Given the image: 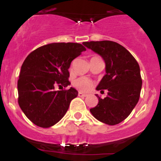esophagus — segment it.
Wrapping results in <instances>:
<instances>
[{"label": "esophagus", "instance_id": "1", "mask_svg": "<svg viewBox=\"0 0 161 161\" xmlns=\"http://www.w3.org/2000/svg\"><path fill=\"white\" fill-rule=\"evenodd\" d=\"M78 96L79 97H86L87 96V94H86V93H82V92H79V93H78Z\"/></svg>", "mask_w": 161, "mask_h": 161}]
</instances>
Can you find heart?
<instances>
[{"mask_svg": "<svg viewBox=\"0 0 161 161\" xmlns=\"http://www.w3.org/2000/svg\"><path fill=\"white\" fill-rule=\"evenodd\" d=\"M93 83L90 79L85 76H81L77 79H76L73 81V86L78 89V90L84 91H89L91 88L93 87Z\"/></svg>", "mask_w": 161, "mask_h": 161, "instance_id": "obj_1", "label": "heart"}]
</instances>
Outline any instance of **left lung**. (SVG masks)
Segmentation results:
<instances>
[{
	"instance_id": "8db88e82",
	"label": "left lung",
	"mask_w": 161,
	"mask_h": 161,
	"mask_svg": "<svg viewBox=\"0 0 161 161\" xmlns=\"http://www.w3.org/2000/svg\"><path fill=\"white\" fill-rule=\"evenodd\" d=\"M83 44L100 55L106 63V74L97 90L102 92L106 89L107 96L102 99L96 94L99 102L90 109L91 114L102 123L119 124L128 117L139 102L142 88L139 64L124 47L117 42L104 40Z\"/></svg>"
}]
</instances>
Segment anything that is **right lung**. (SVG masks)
I'll use <instances>...</instances> for the list:
<instances>
[{
    "label": "right lung",
    "instance_id": "add662e5",
    "mask_svg": "<svg viewBox=\"0 0 161 161\" xmlns=\"http://www.w3.org/2000/svg\"><path fill=\"white\" fill-rule=\"evenodd\" d=\"M86 48L77 42H55L40 47L25 58L18 80V104L34 124L47 128L57 123L68 111L78 92L55 91V86L67 87L71 62Z\"/></svg>",
    "mask_w": 161,
    "mask_h": 161
}]
</instances>
